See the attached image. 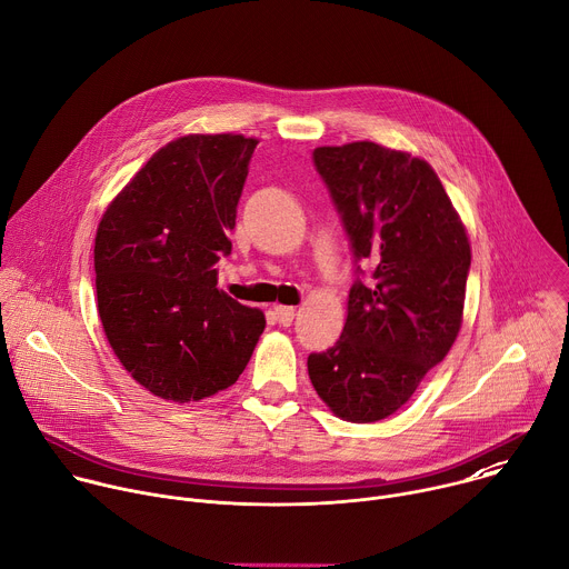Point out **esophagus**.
Here are the masks:
<instances>
[{
  "mask_svg": "<svg viewBox=\"0 0 569 569\" xmlns=\"http://www.w3.org/2000/svg\"><path fill=\"white\" fill-rule=\"evenodd\" d=\"M277 315H279V321L283 323V327H288V323L295 319V308L292 306H274Z\"/></svg>",
  "mask_w": 569,
  "mask_h": 569,
  "instance_id": "obj_1",
  "label": "esophagus"
}]
</instances>
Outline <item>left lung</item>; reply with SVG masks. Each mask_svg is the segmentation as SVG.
Segmentation results:
<instances>
[{
  "mask_svg": "<svg viewBox=\"0 0 569 569\" xmlns=\"http://www.w3.org/2000/svg\"><path fill=\"white\" fill-rule=\"evenodd\" d=\"M327 184L356 266L340 340L308 356L319 398L345 421L387 419L412 398L461 329L470 246L428 161L373 141L321 146Z\"/></svg>",
  "mask_w": 569,
  "mask_h": 569,
  "instance_id": "1",
  "label": "left lung"
}]
</instances>
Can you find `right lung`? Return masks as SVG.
I'll return each instance as SVG.
<instances>
[{"label":"right lung","mask_w":569,"mask_h":569,"mask_svg":"<svg viewBox=\"0 0 569 569\" xmlns=\"http://www.w3.org/2000/svg\"><path fill=\"white\" fill-rule=\"evenodd\" d=\"M257 139L187 134L159 148L103 213L94 242L106 338L150 393L189 402L231 387L266 317L216 288V263Z\"/></svg>","instance_id":"right-lung-1"}]
</instances>
